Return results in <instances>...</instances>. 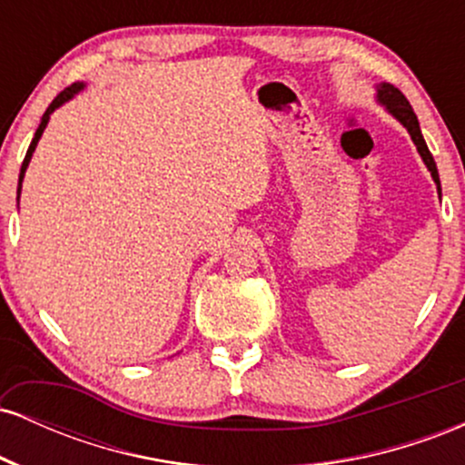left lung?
<instances>
[{
  "instance_id": "8db88e82",
  "label": "left lung",
  "mask_w": 465,
  "mask_h": 465,
  "mask_svg": "<svg viewBox=\"0 0 465 465\" xmlns=\"http://www.w3.org/2000/svg\"><path fill=\"white\" fill-rule=\"evenodd\" d=\"M376 103L381 104V106H385L387 114L396 117L400 124H402L404 129H407V133L411 135V140H413V143H415V148H418L421 162H424L426 168H429L430 177H433V181H435L437 194H440V199H441L440 173H437V165H435L433 154H430L429 146H426V142H424V137H421L418 115H415L413 109H411L409 100L404 98V94L400 92V89L393 87V84H389V83H378V84H376Z\"/></svg>"
}]
</instances>
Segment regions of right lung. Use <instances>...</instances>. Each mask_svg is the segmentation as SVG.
<instances>
[{
    "label": "right lung",
    "instance_id": "right-lung-1",
    "mask_svg": "<svg viewBox=\"0 0 465 465\" xmlns=\"http://www.w3.org/2000/svg\"><path fill=\"white\" fill-rule=\"evenodd\" d=\"M84 89V83H74L72 87H67V89H63L61 94L56 95L54 100H52V104L47 106V111L44 114V117H41V124H39V129H36V133H35V137H32V142H30V148H28V153H25V159H24V163H21V170H19V185H17V203H19V194H21V183H24V177H25V170H28V165H30V159H32V153H35V148H36V143H39V140H41V135H44V131H45V126H47V122H50V115L54 114V111L58 109V106H63L65 103H69V100L74 98V95L76 94H80Z\"/></svg>",
    "mask_w": 465,
    "mask_h": 465
}]
</instances>
